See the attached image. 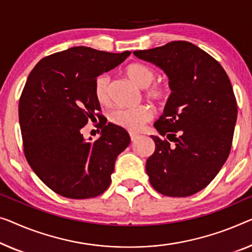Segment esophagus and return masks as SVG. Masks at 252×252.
I'll return each instance as SVG.
<instances>
[{
    "instance_id": "34e87169",
    "label": "esophagus",
    "mask_w": 252,
    "mask_h": 252,
    "mask_svg": "<svg viewBox=\"0 0 252 252\" xmlns=\"http://www.w3.org/2000/svg\"><path fill=\"white\" fill-rule=\"evenodd\" d=\"M138 138H139V134H138V133L130 132V139H131V141H134V140H137Z\"/></svg>"
}]
</instances>
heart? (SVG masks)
Returning a JSON list of instances; mask_svg holds the SVG:
<instances>
[{
    "mask_svg": "<svg viewBox=\"0 0 252 252\" xmlns=\"http://www.w3.org/2000/svg\"><path fill=\"white\" fill-rule=\"evenodd\" d=\"M126 73L139 87L145 88V95L155 102H163L167 98L170 88L165 82H153L155 71L144 63H131L126 67ZM95 97L100 104H107L111 99V78L108 74H100L95 81ZM153 116L148 105H140L131 108H116L110 115L111 122L130 132H137Z\"/></svg>",
    "mask_w": 252,
    "mask_h": 252,
    "instance_id": "b5f03b06",
    "label": "heart"
}]
</instances>
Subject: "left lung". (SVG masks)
Returning a JSON list of instances; mask_svg holds the SVG:
<instances>
[{
  "instance_id": "1",
  "label": "left lung",
  "mask_w": 252,
  "mask_h": 252,
  "mask_svg": "<svg viewBox=\"0 0 252 252\" xmlns=\"http://www.w3.org/2000/svg\"><path fill=\"white\" fill-rule=\"evenodd\" d=\"M133 54L160 67L172 90L154 125L166 139L152 136L150 185L164 196H191L213 181L230 155L238 116L230 79L213 56L185 40Z\"/></svg>"
}]
</instances>
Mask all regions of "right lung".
Returning a JSON list of instances; mask_svg holds the SVG:
<instances>
[{"label": "right lung", "instance_id": "obj_1", "mask_svg": "<svg viewBox=\"0 0 252 252\" xmlns=\"http://www.w3.org/2000/svg\"><path fill=\"white\" fill-rule=\"evenodd\" d=\"M131 54L86 46L40 60L19 100V123L26 159L36 175L60 196L87 199L111 185L116 157L130 144L129 133L99 114L95 81ZM100 121L101 137L85 141L81 129Z\"/></svg>", "mask_w": 252, "mask_h": 252}]
</instances>
